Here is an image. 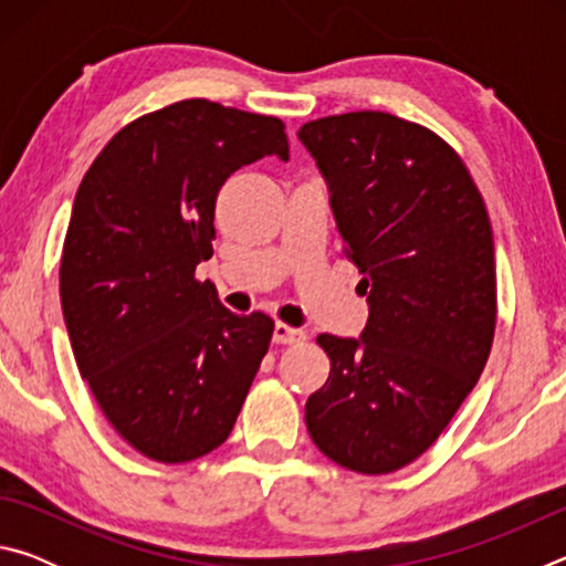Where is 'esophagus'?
<instances>
[{
  "instance_id": "1",
  "label": "esophagus",
  "mask_w": 566,
  "mask_h": 566,
  "mask_svg": "<svg viewBox=\"0 0 566 566\" xmlns=\"http://www.w3.org/2000/svg\"><path fill=\"white\" fill-rule=\"evenodd\" d=\"M304 339H306L304 329L290 327V324H282V322L274 324V342L276 344H296V342H304Z\"/></svg>"
}]
</instances>
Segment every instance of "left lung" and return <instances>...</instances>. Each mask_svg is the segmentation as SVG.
<instances>
[{
  "mask_svg": "<svg viewBox=\"0 0 566 566\" xmlns=\"http://www.w3.org/2000/svg\"><path fill=\"white\" fill-rule=\"evenodd\" d=\"M329 181L344 256L359 266L361 339L319 334L329 377L306 399L312 442L359 474L427 452L474 389L496 324L490 214L462 157L387 112L306 122Z\"/></svg>",
  "mask_w": 566,
  "mask_h": 566,
  "instance_id": "8db88e82",
  "label": "left lung"
}]
</instances>
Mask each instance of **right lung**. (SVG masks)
Returning <instances> with one entry per match:
<instances>
[{
    "mask_svg": "<svg viewBox=\"0 0 566 566\" xmlns=\"http://www.w3.org/2000/svg\"><path fill=\"white\" fill-rule=\"evenodd\" d=\"M276 155L284 122L209 99L142 114L76 189L60 296L80 375L129 447L191 462L232 432L274 322L224 310L197 264L212 256L227 177Z\"/></svg>",
    "mask_w": 566,
    "mask_h": 566,
    "instance_id": "add662e5",
    "label": "right lung"
}]
</instances>
